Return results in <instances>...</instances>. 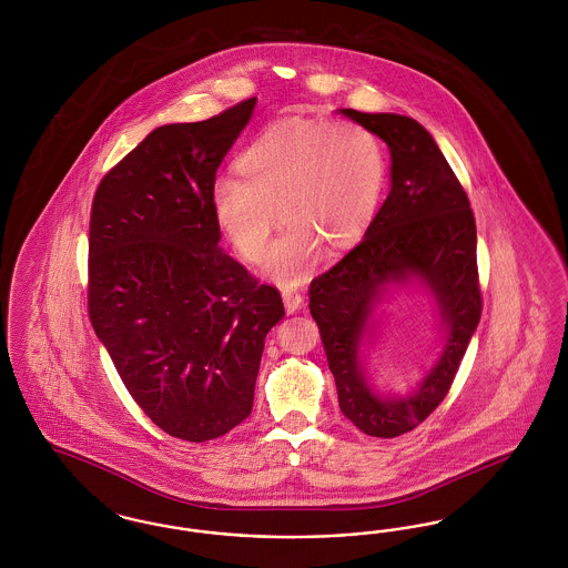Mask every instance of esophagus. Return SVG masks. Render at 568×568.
<instances>
[{"instance_id": "obj_1", "label": "esophagus", "mask_w": 568, "mask_h": 568, "mask_svg": "<svg viewBox=\"0 0 568 568\" xmlns=\"http://www.w3.org/2000/svg\"><path fill=\"white\" fill-rule=\"evenodd\" d=\"M281 296H283V304H285V311H287V315H294L296 311L302 308V304H304V296L296 292V290H290V287H285L283 292H281Z\"/></svg>"}]
</instances>
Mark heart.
<instances>
[{
    "label": "heart",
    "mask_w": 568,
    "mask_h": 568,
    "mask_svg": "<svg viewBox=\"0 0 568 568\" xmlns=\"http://www.w3.org/2000/svg\"><path fill=\"white\" fill-rule=\"evenodd\" d=\"M236 179L216 181L211 206L225 241L257 264L278 221L264 272L278 285L304 283L322 246L357 243L377 213L385 187V153L377 135L355 121L285 119L239 153Z\"/></svg>",
    "instance_id": "1"
}]
</instances>
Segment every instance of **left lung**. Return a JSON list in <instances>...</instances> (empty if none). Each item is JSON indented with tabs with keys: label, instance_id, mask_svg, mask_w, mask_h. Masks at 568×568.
Here are the masks:
<instances>
[{
	"label": "left lung",
	"instance_id": "8db88e82",
	"mask_svg": "<svg viewBox=\"0 0 568 568\" xmlns=\"http://www.w3.org/2000/svg\"><path fill=\"white\" fill-rule=\"evenodd\" d=\"M341 114L368 128L389 149V193L364 241L308 290L338 406L368 436L394 438L419 426L447 396L479 325L477 227L466 191L430 132L396 112ZM400 288L434 302L439 352L405 395H383L367 377L384 304Z\"/></svg>",
	"mask_w": 568,
	"mask_h": 568
}]
</instances>
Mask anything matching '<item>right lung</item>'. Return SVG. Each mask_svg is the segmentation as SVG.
<instances>
[{"mask_svg": "<svg viewBox=\"0 0 568 568\" xmlns=\"http://www.w3.org/2000/svg\"><path fill=\"white\" fill-rule=\"evenodd\" d=\"M255 102L153 130L93 197L91 324L138 406L191 443L251 415L266 334L285 317L281 294L219 246L211 206Z\"/></svg>", "mask_w": 568, "mask_h": 568, "instance_id": "add662e5", "label": "right lung"}]
</instances>
